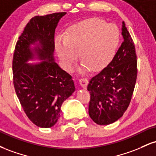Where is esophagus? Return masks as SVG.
<instances>
[{"mask_svg": "<svg viewBox=\"0 0 156 156\" xmlns=\"http://www.w3.org/2000/svg\"><path fill=\"white\" fill-rule=\"evenodd\" d=\"M79 83L83 88H87V86L88 84V80L87 78H81L79 79Z\"/></svg>", "mask_w": 156, "mask_h": 156, "instance_id": "34e87169", "label": "esophagus"}]
</instances>
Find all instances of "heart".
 <instances>
[{
    "instance_id": "b5f03b06",
    "label": "heart",
    "mask_w": 156,
    "mask_h": 156,
    "mask_svg": "<svg viewBox=\"0 0 156 156\" xmlns=\"http://www.w3.org/2000/svg\"><path fill=\"white\" fill-rule=\"evenodd\" d=\"M119 42L117 26L91 18L71 27L64 37L57 39L55 50L67 70H72L80 53L84 70L104 69L112 60Z\"/></svg>"
}]
</instances>
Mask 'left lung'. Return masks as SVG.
Returning a JSON list of instances; mask_svg holds the SVG:
<instances>
[{
  "label": "left lung",
  "mask_w": 156,
  "mask_h": 156,
  "mask_svg": "<svg viewBox=\"0 0 156 156\" xmlns=\"http://www.w3.org/2000/svg\"><path fill=\"white\" fill-rule=\"evenodd\" d=\"M124 41L112 62L89 80V114L98 125L112 124L124 114L137 78V56L129 31L122 22Z\"/></svg>",
  "instance_id": "1"
}]
</instances>
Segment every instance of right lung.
<instances>
[{
    "label": "right lung",
    "mask_w": 156,
    "mask_h": 156,
    "mask_svg": "<svg viewBox=\"0 0 156 156\" xmlns=\"http://www.w3.org/2000/svg\"><path fill=\"white\" fill-rule=\"evenodd\" d=\"M66 12L34 16L25 27L15 45L12 61L15 92L26 116L40 128H51L57 122L63 102L75 91L73 77L53 59L55 30ZM39 41L35 49L37 65L26 64L33 57L30 46Z\"/></svg>",
    "instance_id": "add662e5"
}]
</instances>
